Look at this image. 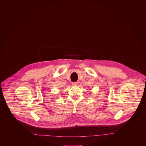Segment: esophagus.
<instances>
[{
	"mask_svg": "<svg viewBox=\"0 0 146 146\" xmlns=\"http://www.w3.org/2000/svg\"><path fill=\"white\" fill-rule=\"evenodd\" d=\"M77 84H78L77 82H73V83H72V85H73V86H76Z\"/></svg>",
	"mask_w": 146,
	"mask_h": 146,
	"instance_id": "1",
	"label": "esophagus"
}]
</instances>
